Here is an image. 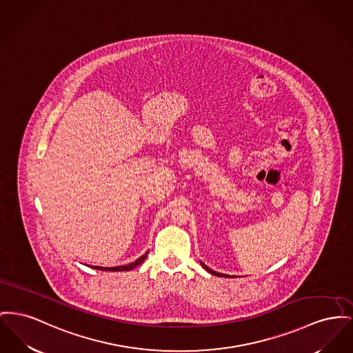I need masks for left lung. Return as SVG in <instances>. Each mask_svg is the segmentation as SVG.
<instances>
[{
    "mask_svg": "<svg viewBox=\"0 0 353 353\" xmlns=\"http://www.w3.org/2000/svg\"><path fill=\"white\" fill-rule=\"evenodd\" d=\"M201 264V267L204 268V270H207V272H209L210 274H214V276H219V277H230L229 274H224V273H219V272H216V270H210V268H208L207 265L204 264V263H200ZM233 277V276H232Z\"/></svg>",
    "mask_w": 353,
    "mask_h": 353,
    "instance_id": "obj_1",
    "label": "left lung"
}]
</instances>
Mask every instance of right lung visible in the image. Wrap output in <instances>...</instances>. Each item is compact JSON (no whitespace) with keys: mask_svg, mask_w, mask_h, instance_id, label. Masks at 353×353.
<instances>
[{"mask_svg":"<svg viewBox=\"0 0 353 353\" xmlns=\"http://www.w3.org/2000/svg\"><path fill=\"white\" fill-rule=\"evenodd\" d=\"M146 254H148V252L144 253L141 257H139L134 263H130V264H128V265H120V267H110V268H104V267H93L94 270H108V272H121V270H133V268H136L137 265H140L144 260H145Z\"/></svg>","mask_w":353,"mask_h":353,"instance_id":"1","label":"right lung"}]
</instances>
